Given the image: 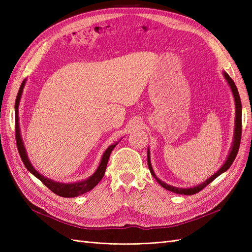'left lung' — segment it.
<instances>
[{
    "label": "left lung",
    "instance_id": "1",
    "mask_svg": "<svg viewBox=\"0 0 252 252\" xmlns=\"http://www.w3.org/2000/svg\"><path fill=\"white\" fill-rule=\"evenodd\" d=\"M224 77L227 80L228 84H229V86H230V88L232 90L233 96H234V101H235V130H234V141H233V145H232V148H231V151H230V155H229V157H228L225 164L222 167H220V170L217 173L213 174L212 177H210L207 181H205L203 184H201L199 186L192 187V188H178V187H173V186H170V185H167L166 183L162 182L161 180H158L156 177V174L154 172V169H152L151 164H150L149 150L147 151L148 167H149V170H150L151 174L154 175V178L158 182L159 185H161L162 187H164L165 189L169 190V191H171V192L179 193V194H186V195H191V194L197 193L199 191H201V190H203L208 184H210V183L213 180L217 179L220 174H222L223 172H225L228 168H229V167L231 166V164L233 163L236 155H238V151H239V148H240V144H241V136H242V103H241V98H240L238 88H236L235 84L232 81V79L229 77V74L224 72Z\"/></svg>",
    "mask_w": 252,
    "mask_h": 252
}]
</instances>
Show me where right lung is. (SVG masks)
<instances>
[{"mask_svg": "<svg viewBox=\"0 0 252 252\" xmlns=\"http://www.w3.org/2000/svg\"><path fill=\"white\" fill-rule=\"evenodd\" d=\"M25 85V80L23 81V83L21 84V87L19 89V93L16 98V106H14V119H16V141H17V146H18V150H19V154L20 157L22 158L23 163H24L26 168L32 172L34 177H36L39 179L43 184L46 186L48 189H50L53 193H56L60 196H64V197H73V196H78L80 194L83 193H86L88 191H90L91 189L94 187H95L98 182L102 180V178L104 177L105 174V170H106V167H107V163H108V159L110 157V154L112 149L116 147L117 144H113L110 145V146L106 149V151L104 152L103 158L101 159V163L100 166H98V168L96 169V171L91 175V177L85 181H82V182H77V183H71V184H62V183H57V182H53L50 181L49 179L43 177L42 174H40L37 172L32 165L30 164L27 154H26V150L24 145H23V141L21 138V134H20V127H19V117H18V109H19V103H20V98L23 93V88H24Z\"/></svg>", "mask_w": 252, "mask_h": 252, "instance_id": "add662e5", "label": "right lung"}]
</instances>
